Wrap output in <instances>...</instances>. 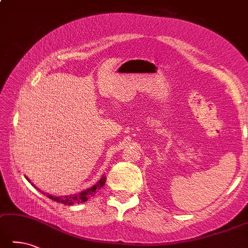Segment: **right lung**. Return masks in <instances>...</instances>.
<instances>
[{
	"label": "right lung",
	"instance_id": "obj_1",
	"mask_svg": "<svg viewBox=\"0 0 248 248\" xmlns=\"http://www.w3.org/2000/svg\"><path fill=\"white\" fill-rule=\"evenodd\" d=\"M28 181H30L29 178H27ZM106 176L104 175L101 178L98 180L96 184L88 188L86 190H83L81 192H77L70 195H60V197H54V195H50L47 193V198L54 200L55 202L57 203H62L63 205H73V204H80V203H84L86 201L90 200L92 197H95V194L99 191L102 186H105L106 184ZM33 186V185H32ZM43 193V192H42Z\"/></svg>",
	"mask_w": 248,
	"mask_h": 248
}]
</instances>
